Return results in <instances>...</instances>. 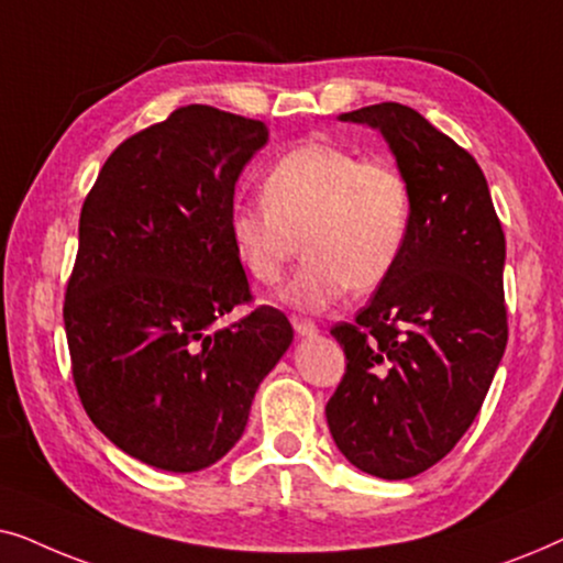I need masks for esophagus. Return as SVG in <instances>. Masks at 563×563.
I'll use <instances>...</instances> for the list:
<instances>
[{
	"label": "esophagus",
	"mask_w": 563,
	"mask_h": 563,
	"mask_svg": "<svg viewBox=\"0 0 563 563\" xmlns=\"http://www.w3.org/2000/svg\"><path fill=\"white\" fill-rule=\"evenodd\" d=\"M291 325H295V333L299 338H310L318 333V325H314L312 320H305V318H291Z\"/></svg>",
	"instance_id": "1"
}]
</instances>
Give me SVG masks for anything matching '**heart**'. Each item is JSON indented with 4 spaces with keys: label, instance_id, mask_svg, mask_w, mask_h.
<instances>
[{
    "label": "heart",
    "instance_id": "heart-1",
    "mask_svg": "<svg viewBox=\"0 0 563 563\" xmlns=\"http://www.w3.org/2000/svg\"><path fill=\"white\" fill-rule=\"evenodd\" d=\"M261 197L266 207L230 210V249L253 282L274 287L302 241L307 256L282 289L284 305L320 312L349 289H376L402 258L412 195L389 161L310 143L276 161Z\"/></svg>",
    "mask_w": 563,
    "mask_h": 563
}]
</instances>
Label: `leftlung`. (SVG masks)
Segmentation results:
<instances>
[{
  "label": "left lung",
  "mask_w": 563,
  "mask_h": 563,
  "mask_svg": "<svg viewBox=\"0 0 563 563\" xmlns=\"http://www.w3.org/2000/svg\"><path fill=\"white\" fill-rule=\"evenodd\" d=\"M338 120L379 130L410 184L412 222L372 302L330 330L345 374L325 418L353 466L410 479L461 441L503 361L505 233L479 164L420 112L382 102Z\"/></svg>",
  "instance_id": "obj_1"
}]
</instances>
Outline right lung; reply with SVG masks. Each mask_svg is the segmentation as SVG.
<instances>
[{"mask_svg": "<svg viewBox=\"0 0 563 563\" xmlns=\"http://www.w3.org/2000/svg\"><path fill=\"white\" fill-rule=\"evenodd\" d=\"M268 128L207 104L174 110L107 158L79 218L64 322L91 422L164 472L212 466L295 338L274 307L230 328L249 279L228 238L235 181Z\"/></svg>", "mask_w": 563, "mask_h": 563, "instance_id": "obj_1", "label": "right lung"}]
</instances>
